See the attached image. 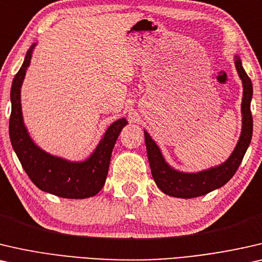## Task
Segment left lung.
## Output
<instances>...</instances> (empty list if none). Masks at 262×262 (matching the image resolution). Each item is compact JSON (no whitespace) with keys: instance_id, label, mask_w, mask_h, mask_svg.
<instances>
[{"instance_id":"left-lung-1","label":"left lung","mask_w":262,"mask_h":262,"mask_svg":"<svg viewBox=\"0 0 262 262\" xmlns=\"http://www.w3.org/2000/svg\"><path fill=\"white\" fill-rule=\"evenodd\" d=\"M234 59L235 68L237 70L243 86V97L241 103L242 129L236 147L223 164L196 173L177 171L166 163L156 141L145 130L147 157H148L153 179L157 186L168 196L177 198H194L204 196L213 190L220 189L224 184L229 182L240 166L253 135V117L252 113H250L253 85L248 75L243 69L240 57L235 56Z\"/></svg>"}]
</instances>
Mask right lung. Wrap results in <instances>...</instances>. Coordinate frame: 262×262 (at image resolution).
Masks as SVG:
<instances>
[{
	"mask_svg": "<svg viewBox=\"0 0 262 262\" xmlns=\"http://www.w3.org/2000/svg\"><path fill=\"white\" fill-rule=\"evenodd\" d=\"M35 45L33 43L26 53L24 64L14 77L10 90L9 136L12 146L27 176L41 191L70 200L93 197L104 186L113 148L128 122L126 119H119L110 124L96 149L84 161L54 157L36 146L25 126L21 110V86Z\"/></svg>",
	"mask_w": 262,
	"mask_h": 262,
	"instance_id": "obj_1",
	"label": "right lung"
}]
</instances>
